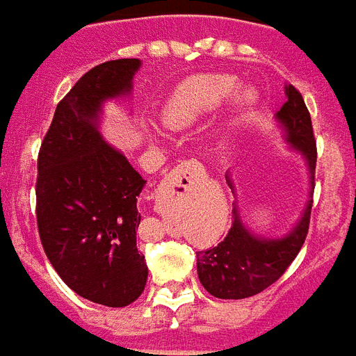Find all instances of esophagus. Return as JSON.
Listing matches in <instances>:
<instances>
[{
	"instance_id": "obj_1",
	"label": "esophagus",
	"mask_w": 356,
	"mask_h": 356,
	"mask_svg": "<svg viewBox=\"0 0 356 356\" xmlns=\"http://www.w3.org/2000/svg\"><path fill=\"white\" fill-rule=\"evenodd\" d=\"M204 170L197 161H183L177 168L170 173L168 181L163 184V192L175 193V188L181 190V195L192 192L199 181H203Z\"/></svg>"
}]
</instances>
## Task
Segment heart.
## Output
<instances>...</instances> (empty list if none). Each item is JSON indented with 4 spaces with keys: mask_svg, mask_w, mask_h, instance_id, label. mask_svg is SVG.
I'll list each match as a JSON object with an SVG mask.
<instances>
[{
    "mask_svg": "<svg viewBox=\"0 0 356 356\" xmlns=\"http://www.w3.org/2000/svg\"><path fill=\"white\" fill-rule=\"evenodd\" d=\"M238 78L228 73H208L188 78L183 82L163 108V122L166 128H184L201 115L218 109L234 93ZM258 95L252 89H241L236 93L234 104L238 111H245L256 102Z\"/></svg>",
    "mask_w": 356,
    "mask_h": 356,
    "instance_id": "obj_1",
    "label": "heart"
}]
</instances>
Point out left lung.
<instances>
[{
    "instance_id": "1",
    "label": "left lung",
    "mask_w": 356,
    "mask_h": 356,
    "mask_svg": "<svg viewBox=\"0 0 356 356\" xmlns=\"http://www.w3.org/2000/svg\"><path fill=\"white\" fill-rule=\"evenodd\" d=\"M285 93L287 102L276 113V118L285 128L289 143L307 159L311 181L314 183L316 140L311 115L298 89L287 86ZM311 208L313 201H309L303 218L289 236L282 239H265L248 232L234 207L232 227L223 241L197 252V274L203 287L216 298L241 300L261 293L278 282L298 256L307 238Z\"/></svg>"
}]
</instances>
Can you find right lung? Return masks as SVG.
I'll return each instance as SVG.
<instances>
[{"instance_id":"add662e5","label":"right lung","mask_w":356,"mask_h":356,"mask_svg":"<svg viewBox=\"0 0 356 356\" xmlns=\"http://www.w3.org/2000/svg\"><path fill=\"white\" fill-rule=\"evenodd\" d=\"M137 58L89 69L58 102L38 153L36 221L49 261L82 298L126 307L143 294L148 267L137 250L144 181L100 137L106 98L129 93Z\"/></svg>"}]
</instances>
